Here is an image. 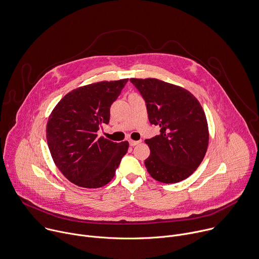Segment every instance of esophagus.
Instances as JSON below:
<instances>
[{
	"instance_id": "1",
	"label": "esophagus",
	"mask_w": 259,
	"mask_h": 259,
	"mask_svg": "<svg viewBox=\"0 0 259 259\" xmlns=\"http://www.w3.org/2000/svg\"><path fill=\"white\" fill-rule=\"evenodd\" d=\"M128 142H130V145H131V146H133V147H134V146H136V145H138V144H140V143H141V142H142V141H134V140H130V141H128Z\"/></svg>"
}]
</instances>
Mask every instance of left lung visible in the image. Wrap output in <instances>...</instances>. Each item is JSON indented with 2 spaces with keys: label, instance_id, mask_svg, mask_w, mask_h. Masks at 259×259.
I'll list each match as a JSON object with an SVG mask.
<instances>
[{
  "label": "left lung",
  "instance_id": "left-lung-1",
  "mask_svg": "<svg viewBox=\"0 0 259 259\" xmlns=\"http://www.w3.org/2000/svg\"><path fill=\"white\" fill-rule=\"evenodd\" d=\"M146 102L149 121L160 134L145 140L150 156L145 166L150 176L164 184L189 178L202 162L209 133L199 101L189 91L157 78H131Z\"/></svg>",
  "mask_w": 259,
  "mask_h": 259
}]
</instances>
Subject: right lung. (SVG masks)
<instances>
[{"label":"right lung","instance_id":"1","mask_svg":"<svg viewBox=\"0 0 259 259\" xmlns=\"http://www.w3.org/2000/svg\"><path fill=\"white\" fill-rule=\"evenodd\" d=\"M128 78L99 81L66 94L49 116L47 142L56 166L76 186L107 185L114 177L128 142L115 143L97 132L108 124L110 107Z\"/></svg>","mask_w":259,"mask_h":259}]
</instances>
